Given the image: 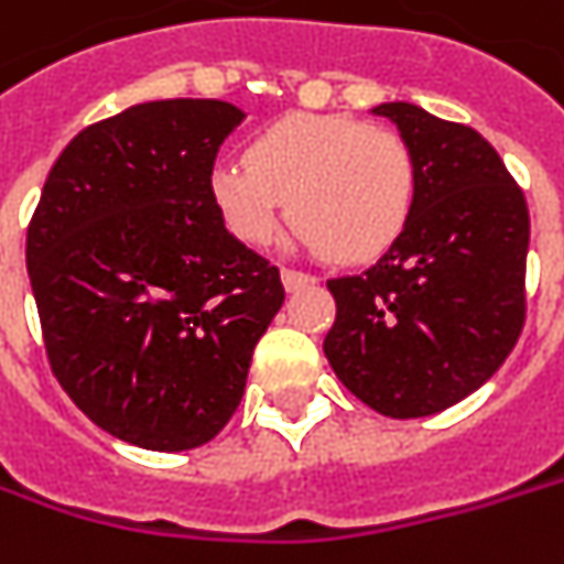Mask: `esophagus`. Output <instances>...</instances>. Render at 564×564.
<instances>
[{
  "label": "esophagus",
  "mask_w": 564,
  "mask_h": 564,
  "mask_svg": "<svg viewBox=\"0 0 564 564\" xmlns=\"http://www.w3.org/2000/svg\"><path fill=\"white\" fill-rule=\"evenodd\" d=\"M317 279L311 275V272H301V269H282V285L289 289V292H295V289H304V285H314Z\"/></svg>",
  "instance_id": "obj_1"
}]
</instances>
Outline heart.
Returning <instances> with one entry per match:
<instances>
[{
	"label": "heart",
	"instance_id": "1",
	"mask_svg": "<svg viewBox=\"0 0 564 564\" xmlns=\"http://www.w3.org/2000/svg\"><path fill=\"white\" fill-rule=\"evenodd\" d=\"M415 186L412 149L393 129L307 113L257 132L247 161L221 158L209 171L212 203L235 238L263 247L292 212L297 238L339 263L393 247L412 218Z\"/></svg>",
	"mask_w": 564,
	"mask_h": 564
}]
</instances>
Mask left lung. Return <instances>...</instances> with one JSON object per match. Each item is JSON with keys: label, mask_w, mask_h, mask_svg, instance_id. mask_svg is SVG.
<instances>
[{"label": "left lung", "mask_w": 564, "mask_h": 564, "mask_svg": "<svg viewBox=\"0 0 564 564\" xmlns=\"http://www.w3.org/2000/svg\"><path fill=\"white\" fill-rule=\"evenodd\" d=\"M415 158V206L375 267L329 279L336 324L324 352L380 415L419 419L460 403L501 368L523 329L530 215L492 145L464 123L390 100Z\"/></svg>", "instance_id": "1"}]
</instances>
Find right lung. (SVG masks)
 Instances as JSON below:
<instances>
[{
	"mask_svg": "<svg viewBox=\"0 0 564 564\" xmlns=\"http://www.w3.org/2000/svg\"><path fill=\"white\" fill-rule=\"evenodd\" d=\"M243 110L149 100L82 129L28 225V275L56 380L98 429L189 451L235 415L279 314V269L228 235L209 171Z\"/></svg>",
	"mask_w": 564,
	"mask_h": 564,
	"instance_id": "right-lung-1",
	"label": "right lung"
}]
</instances>
